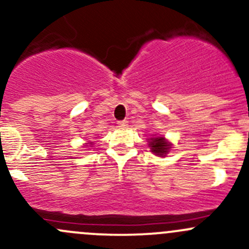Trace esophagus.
Returning <instances> with one entry per match:
<instances>
[{"label":"esophagus","mask_w":249,"mask_h":249,"mask_svg":"<svg viewBox=\"0 0 249 249\" xmlns=\"http://www.w3.org/2000/svg\"><path fill=\"white\" fill-rule=\"evenodd\" d=\"M127 126H129V122L127 120H123V122L118 123V127H120V129H126Z\"/></svg>","instance_id":"34e87169"}]
</instances>
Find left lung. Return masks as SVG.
<instances>
[{
    "label": "left lung",
    "instance_id": "8db88e82",
    "mask_svg": "<svg viewBox=\"0 0 249 249\" xmlns=\"http://www.w3.org/2000/svg\"><path fill=\"white\" fill-rule=\"evenodd\" d=\"M148 147L150 152L157 157H166L172 148V143L167 141L161 135H152L150 139H148Z\"/></svg>",
    "mask_w": 249,
    "mask_h": 249
}]
</instances>
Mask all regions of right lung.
I'll use <instances>...</instances> for the list:
<instances>
[{"label":"right lung","instance_id":"add662e5","mask_svg":"<svg viewBox=\"0 0 249 249\" xmlns=\"http://www.w3.org/2000/svg\"><path fill=\"white\" fill-rule=\"evenodd\" d=\"M84 147H92V142H88V143H84Z\"/></svg>","mask_w":249,"mask_h":249}]
</instances>
